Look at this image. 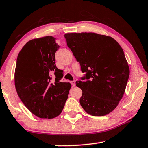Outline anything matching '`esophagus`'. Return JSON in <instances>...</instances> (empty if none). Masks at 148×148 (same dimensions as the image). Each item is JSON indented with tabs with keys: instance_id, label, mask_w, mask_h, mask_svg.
<instances>
[{
	"instance_id": "34e87169",
	"label": "esophagus",
	"mask_w": 148,
	"mask_h": 148,
	"mask_svg": "<svg viewBox=\"0 0 148 148\" xmlns=\"http://www.w3.org/2000/svg\"><path fill=\"white\" fill-rule=\"evenodd\" d=\"M71 83L72 86H76V81H71Z\"/></svg>"
}]
</instances>
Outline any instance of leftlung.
<instances>
[{
    "label": "left lung",
    "mask_w": 148,
    "mask_h": 148,
    "mask_svg": "<svg viewBox=\"0 0 148 148\" xmlns=\"http://www.w3.org/2000/svg\"><path fill=\"white\" fill-rule=\"evenodd\" d=\"M67 46L86 76L76 82L82 90V107L93 116L113 111L121 101L129 77L123 50L116 40L94 32L66 33Z\"/></svg>",
    "instance_id": "1"
}]
</instances>
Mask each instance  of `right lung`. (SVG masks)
<instances>
[{"mask_svg": "<svg viewBox=\"0 0 148 148\" xmlns=\"http://www.w3.org/2000/svg\"><path fill=\"white\" fill-rule=\"evenodd\" d=\"M59 46L48 36L27 42L17 58L14 80L17 95L27 109L40 118L61 113L71 84L60 82L63 74L57 68L55 55ZM56 79L51 82V73Z\"/></svg>", "mask_w": 148, "mask_h": 148, "instance_id": "right-lung-1", "label": "right lung"}]
</instances>
